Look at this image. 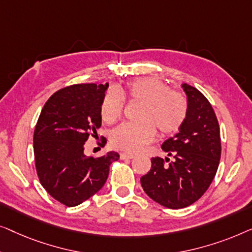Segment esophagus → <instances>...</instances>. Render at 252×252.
<instances>
[{"label": "esophagus", "mask_w": 252, "mask_h": 252, "mask_svg": "<svg viewBox=\"0 0 252 252\" xmlns=\"http://www.w3.org/2000/svg\"><path fill=\"white\" fill-rule=\"evenodd\" d=\"M120 157H121L122 160H125V158H134V154L127 153V152H122V153L120 154Z\"/></svg>", "instance_id": "1"}]
</instances>
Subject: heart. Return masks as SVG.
<instances>
[{
	"label": "heart",
	"mask_w": 252,
	"mask_h": 252,
	"mask_svg": "<svg viewBox=\"0 0 252 252\" xmlns=\"http://www.w3.org/2000/svg\"><path fill=\"white\" fill-rule=\"evenodd\" d=\"M140 101L137 122L122 123L111 134L114 147L127 152H139L157 136L176 133L185 122L189 102L182 92L171 90L163 81L155 77H141L131 81L123 91L109 90L101 101L100 114L108 125L118 121L125 109V99Z\"/></svg>",
	"instance_id": "1"
}]
</instances>
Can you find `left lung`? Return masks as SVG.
I'll return each instance as SVG.
<instances>
[{"label": "left lung", "instance_id": "left-lung-1", "mask_svg": "<svg viewBox=\"0 0 252 252\" xmlns=\"http://www.w3.org/2000/svg\"><path fill=\"white\" fill-rule=\"evenodd\" d=\"M183 89L189 102L186 120L161 146L171 161L152 158L151 170L140 178L145 193L169 209L186 208L203 195L221 154L220 129L211 104L196 88L184 83Z\"/></svg>", "mask_w": 252, "mask_h": 252}]
</instances>
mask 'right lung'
Returning <instances> with one entry per match:
<instances>
[{
  "label": "right lung",
  "instance_id": "1",
  "mask_svg": "<svg viewBox=\"0 0 252 252\" xmlns=\"http://www.w3.org/2000/svg\"><path fill=\"white\" fill-rule=\"evenodd\" d=\"M106 84H74L58 90L42 108L34 130V158L41 185L60 203L75 207L105 185L116 152L87 157L84 144L98 136ZM101 146L106 138L101 137Z\"/></svg>",
  "mask_w": 252,
  "mask_h": 252
}]
</instances>
